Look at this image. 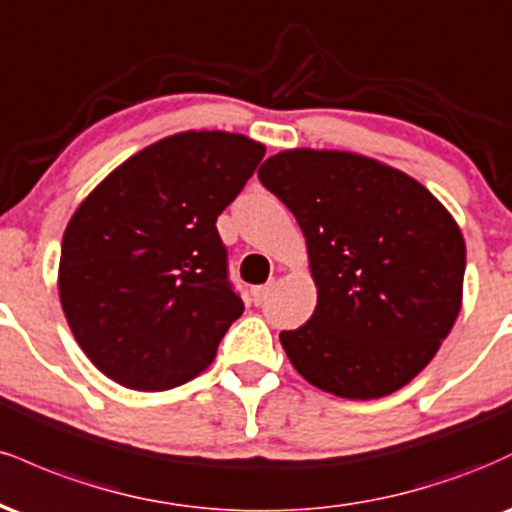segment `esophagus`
I'll return each instance as SVG.
<instances>
[{"instance_id": "34e87169", "label": "esophagus", "mask_w": 512, "mask_h": 512, "mask_svg": "<svg viewBox=\"0 0 512 512\" xmlns=\"http://www.w3.org/2000/svg\"><path fill=\"white\" fill-rule=\"evenodd\" d=\"M272 289H274V284L255 286V289L250 291V293H252V301H255V305H260V303L267 301V298H269V293H272Z\"/></svg>"}]
</instances>
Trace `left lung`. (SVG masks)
<instances>
[{
    "mask_svg": "<svg viewBox=\"0 0 512 512\" xmlns=\"http://www.w3.org/2000/svg\"><path fill=\"white\" fill-rule=\"evenodd\" d=\"M301 226L315 313L281 332L291 366L344 399H378L424 370L462 308L464 238L431 192L354 151L286 149L257 170Z\"/></svg>",
    "mask_w": 512,
    "mask_h": 512,
    "instance_id": "obj_1",
    "label": "left lung"
}]
</instances>
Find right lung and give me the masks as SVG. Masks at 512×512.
<instances>
[{
	"instance_id": "1",
	"label": "right lung",
	"mask_w": 512,
	"mask_h": 512,
	"mask_svg": "<svg viewBox=\"0 0 512 512\" xmlns=\"http://www.w3.org/2000/svg\"><path fill=\"white\" fill-rule=\"evenodd\" d=\"M264 144L190 129L120 163L76 207L62 238L60 301L103 375L158 392L197 378L245 305L226 279L216 219Z\"/></svg>"
}]
</instances>
